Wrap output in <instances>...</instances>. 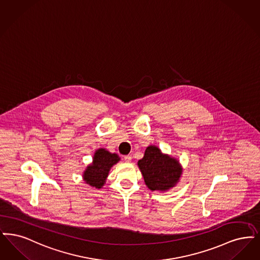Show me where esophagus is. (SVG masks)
<instances>
[{
  "mask_svg": "<svg viewBox=\"0 0 260 260\" xmlns=\"http://www.w3.org/2000/svg\"><path fill=\"white\" fill-rule=\"evenodd\" d=\"M124 160L126 162H131V160H132V155H125Z\"/></svg>",
  "mask_w": 260,
  "mask_h": 260,
  "instance_id": "obj_1",
  "label": "esophagus"
}]
</instances>
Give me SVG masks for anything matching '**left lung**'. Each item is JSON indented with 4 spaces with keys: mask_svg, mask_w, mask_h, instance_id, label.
Returning <instances> with one entry per match:
<instances>
[{
    "mask_svg": "<svg viewBox=\"0 0 260 260\" xmlns=\"http://www.w3.org/2000/svg\"><path fill=\"white\" fill-rule=\"evenodd\" d=\"M138 167L151 191H168L178 184L182 175L180 161L153 145L146 148L144 157L138 161Z\"/></svg>",
    "mask_w": 260,
    "mask_h": 260,
    "instance_id": "8db88e82",
    "label": "left lung"
}]
</instances>
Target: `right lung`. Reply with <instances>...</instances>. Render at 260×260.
Wrapping results in <instances>:
<instances>
[{
  "label": "right lung",
  "mask_w": 260,
  "mask_h": 260,
  "mask_svg": "<svg viewBox=\"0 0 260 260\" xmlns=\"http://www.w3.org/2000/svg\"><path fill=\"white\" fill-rule=\"evenodd\" d=\"M119 160L118 154L112 153L104 147L96 149L92 162L83 171V181L92 187L100 189L106 183L112 167Z\"/></svg>",
  "instance_id": "1"
}]
</instances>
